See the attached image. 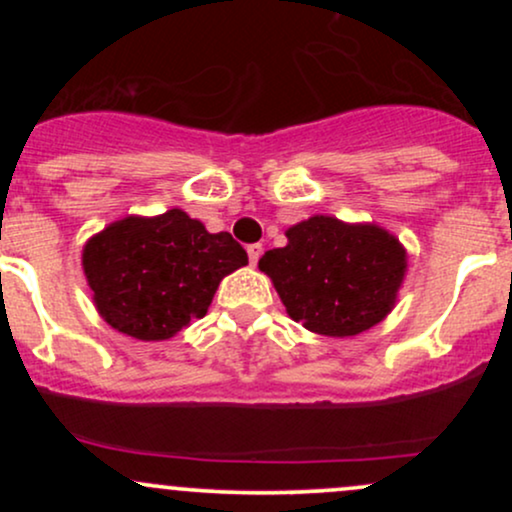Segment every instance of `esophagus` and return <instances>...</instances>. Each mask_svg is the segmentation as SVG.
<instances>
[{
  "instance_id": "esophagus-1",
  "label": "esophagus",
  "mask_w": 512,
  "mask_h": 512,
  "mask_svg": "<svg viewBox=\"0 0 512 512\" xmlns=\"http://www.w3.org/2000/svg\"><path fill=\"white\" fill-rule=\"evenodd\" d=\"M248 257H250V264H257V260L262 257V245L260 243L248 245Z\"/></svg>"
}]
</instances>
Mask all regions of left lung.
I'll use <instances>...</instances> for the list:
<instances>
[{"mask_svg":"<svg viewBox=\"0 0 512 512\" xmlns=\"http://www.w3.org/2000/svg\"><path fill=\"white\" fill-rule=\"evenodd\" d=\"M286 248L267 250L260 269L296 322L327 337H354L395 305L407 255L378 226L313 216L286 231Z\"/></svg>","mask_w":512,"mask_h":512,"instance_id":"left-lung-1","label":"left lung"}]
</instances>
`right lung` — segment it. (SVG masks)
<instances>
[{
	"mask_svg": "<svg viewBox=\"0 0 512 512\" xmlns=\"http://www.w3.org/2000/svg\"><path fill=\"white\" fill-rule=\"evenodd\" d=\"M248 264L231 233H209L185 211L127 219L93 236L84 272L98 313L117 332L158 342L207 315L219 281Z\"/></svg>",
	"mask_w": 512,
	"mask_h": 512,
	"instance_id": "1",
	"label": "right lung"
}]
</instances>
